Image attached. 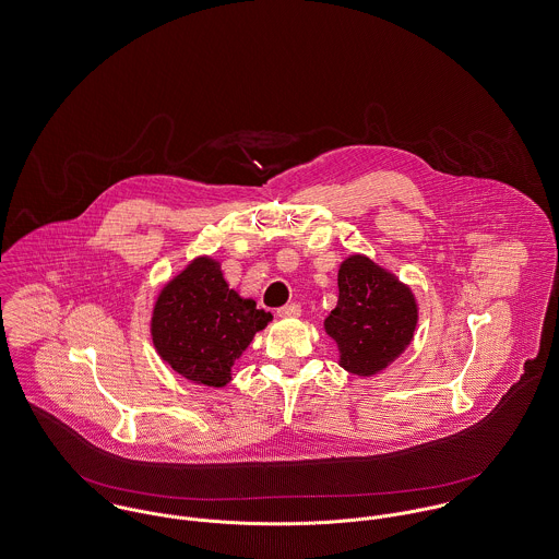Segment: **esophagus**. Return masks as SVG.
<instances>
[{"instance_id":"obj_1","label":"esophagus","mask_w":559,"mask_h":559,"mask_svg":"<svg viewBox=\"0 0 559 559\" xmlns=\"http://www.w3.org/2000/svg\"><path fill=\"white\" fill-rule=\"evenodd\" d=\"M300 305H287V307H281V309L276 310V314L278 317H283V319H289V317H300Z\"/></svg>"}]
</instances>
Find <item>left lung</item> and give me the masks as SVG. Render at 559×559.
Returning a JSON list of instances; mask_svg holds the SVG:
<instances>
[{
    "label": "left lung",
    "mask_w": 559,
    "mask_h": 559,
    "mask_svg": "<svg viewBox=\"0 0 559 559\" xmlns=\"http://www.w3.org/2000/svg\"><path fill=\"white\" fill-rule=\"evenodd\" d=\"M418 305L407 285L365 254L338 267V302L323 328L338 345L345 371L372 377L388 369L412 343Z\"/></svg>",
    "instance_id": "obj_1"
}]
</instances>
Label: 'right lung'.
I'll return each instance as SVG.
<instances>
[{
  "instance_id": "add662e5",
  "label": "right lung",
  "mask_w": 559,
  "mask_h": 559,
  "mask_svg": "<svg viewBox=\"0 0 559 559\" xmlns=\"http://www.w3.org/2000/svg\"><path fill=\"white\" fill-rule=\"evenodd\" d=\"M272 321L254 300L229 289L221 263L197 257L158 294L152 343L158 356L188 381L223 388L252 336Z\"/></svg>"
}]
</instances>
